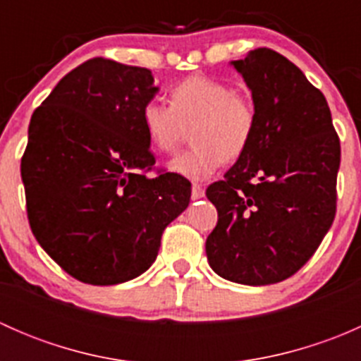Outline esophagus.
Segmentation results:
<instances>
[{"instance_id":"esophagus-1","label":"esophagus","mask_w":361,"mask_h":361,"mask_svg":"<svg viewBox=\"0 0 361 361\" xmlns=\"http://www.w3.org/2000/svg\"><path fill=\"white\" fill-rule=\"evenodd\" d=\"M204 197V188L201 185L194 183L192 185V201H199V199Z\"/></svg>"}]
</instances>
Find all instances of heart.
Returning a JSON list of instances; mask_svg holds the SVG:
<instances>
[{
    "label": "heart",
    "mask_w": 361,
    "mask_h": 361,
    "mask_svg": "<svg viewBox=\"0 0 361 361\" xmlns=\"http://www.w3.org/2000/svg\"><path fill=\"white\" fill-rule=\"evenodd\" d=\"M169 104L150 101L141 122L152 147L173 154L187 137L192 145L176 155L167 169L192 181L213 176L225 160H235L248 150L257 127V108L248 96L234 92L228 83L194 75L171 89Z\"/></svg>",
    "instance_id": "obj_1"
}]
</instances>
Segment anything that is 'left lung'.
<instances>
[{
	"instance_id": "left-lung-1",
	"label": "left lung",
	"mask_w": 361,
	"mask_h": 361,
	"mask_svg": "<svg viewBox=\"0 0 361 361\" xmlns=\"http://www.w3.org/2000/svg\"><path fill=\"white\" fill-rule=\"evenodd\" d=\"M231 66L251 90L257 127L248 150L206 190L218 211L206 255L224 279L274 285L332 227L341 143L325 96L281 54L257 49Z\"/></svg>"
}]
</instances>
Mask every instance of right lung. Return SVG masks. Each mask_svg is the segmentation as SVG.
<instances>
[{
    "instance_id": "obj_1",
    "label": "right lung",
    "mask_w": 361,
    "mask_h": 361,
    "mask_svg": "<svg viewBox=\"0 0 361 361\" xmlns=\"http://www.w3.org/2000/svg\"><path fill=\"white\" fill-rule=\"evenodd\" d=\"M150 69L90 59L36 108L20 162L36 241L69 276L97 286L150 269L162 232L190 202L155 164L141 111L159 92Z\"/></svg>"
}]
</instances>
